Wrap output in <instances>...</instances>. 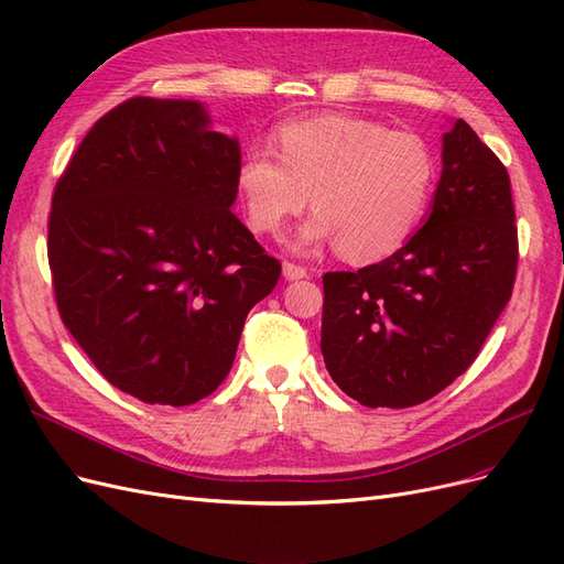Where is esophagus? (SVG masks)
<instances>
[{"mask_svg":"<svg viewBox=\"0 0 564 564\" xmlns=\"http://www.w3.org/2000/svg\"><path fill=\"white\" fill-rule=\"evenodd\" d=\"M282 275H284V280H286V282H294V280L308 278V270L301 268V265H296V263H284V265H282Z\"/></svg>","mask_w":564,"mask_h":564,"instance_id":"1","label":"esophagus"}]
</instances>
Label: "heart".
<instances>
[{
  "instance_id": "obj_1",
  "label": "heart",
  "mask_w": 564,
  "mask_h": 564,
  "mask_svg": "<svg viewBox=\"0 0 564 564\" xmlns=\"http://www.w3.org/2000/svg\"><path fill=\"white\" fill-rule=\"evenodd\" d=\"M272 148L249 150L237 166V197L253 232L278 235L313 204L292 240L308 253L338 247L352 263L383 261L406 245L429 209L437 164L412 131L377 119L322 112L284 122Z\"/></svg>"
}]
</instances>
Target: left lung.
<instances>
[{
  "mask_svg": "<svg viewBox=\"0 0 564 564\" xmlns=\"http://www.w3.org/2000/svg\"><path fill=\"white\" fill-rule=\"evenodd\" d=\"M518 228L510 178L454 119L425 224L386 261L327 272L322 355L365 406H414L464 373L510 301Z\"/></svg>",
  "mask_w": 564,
  "mask_h": 564,
  "instance_id": "8db88e82",
  "label": "left lung"
}]
</instances>
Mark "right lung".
Masks as SVG:
<instances>
[{"instance_id":"add662e5","label":"right lung","mask_w":564,"mask_h":564,"mask_svg":"<svg viewBox=\"0 0 564 564\" xmlns=\"http://www.w3.org/2000/svg\"><path fill=\"white\" fill-rule=\"evenodd\" d=\"M237 135L199 100L131 98L84 135L56 183L48 265L63 324L96 369L148 404L224 383L280 261L230 207Z\"/></svg>"}]
</instances>
